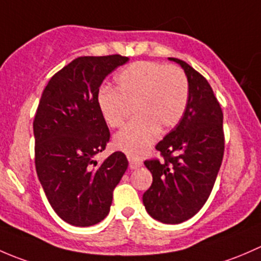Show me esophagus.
<instances>
[{
	"instance_id": "obj_1",
	"label": "esophagus",
	"mask_w": 261,
	"mask_h": 261,
	"mask_svg": "<svg viewBox=\"0 0 261 261\" xmlns=\"http://www.w3.org/2000/svg\"><path fill=\"white\" fill-rule=\"evenodd\" d=\"M128 161H129V168H130V170H136V168L141 167V166H142V161H139V160H134V158L128 157Z\"/></svg>"
}]
</instances>
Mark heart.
Here are the masks:
<instances>
[{
  "instance_id": "obj_1",
  "label": "heart",
  "mask_w": 261,
  "mask_h": 261,
  "mask_svg": "<svg viewBox=\"0 0 261 261\" xmlns=\"http://www.w3.org/2000/svg\"><path fill=\"white\" fill-rule=\"evenodd\" d=\"M117 88H103L98 108L107 124L120 128L134 107L137 118L114 137L115 148L139 157L163 130L181 122L190 96L189 80L179 66L158 61H137L115 76Z\"/></svg>"
}]
</instances>
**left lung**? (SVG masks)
<instances>
[{
	"instance_id": "left-lung-1",
	"label": "left lung",
	"mask_w": 261,
	"mask_h": 261,
	"mask_svg": "<svg viewBox=\"0 0 261 261\" xmlns=\"http://www.w3.org/2000/svg\"><path fill=\"white\" fill-rule=\"evenodd\" d=\"M170 60L185 70L189 104L181 122L155 146L162 160L144 161L153 181L143 203L153 219L181 224L202 208L214 189L224 157V114L206 77L186 61Z\"/></svg>"
}]
</instances>
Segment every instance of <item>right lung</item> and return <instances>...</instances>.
<instances>
[{
    "label": "right lung",
    "instance_id": "right-lung-1",
    "mask_svg": "<svg viewBox=\"0 0 261 261\" xmlns=\"http://www.w3.org/2000/svg\"><path fill=\"white\" fill-rule=\"evenodd\" d=\"M128 60L122 55L76 58L51 77L35 114L37 177L54 211L74 226L106 219L113 191L127 171L123 152L112 153L103 162L95 155L111 138L98 108L99 88Z\"/></svg>",
    "mask_w": 261,
    "mask_h": 261
}]
</instances>
